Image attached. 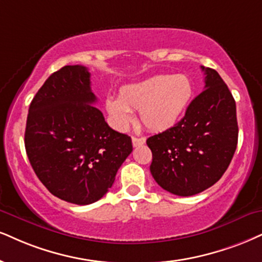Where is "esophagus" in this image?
Segmentation results:
<instances>
[{"label": "esophagus", "mask_w": 262, "mask_h": 262, "mask_svg": "<svg viewBox=\"0 0 262 262\" xmlns=\"http://www.w3.org/2000/svg\"><path fill=\"white\" fill-rule=\"evenodd\" d=\"M144 143H146V138L144 137H132V146L134 147L142 146Z\"/></svg>", "instance_id": "esophagus-1"}]
</instances>
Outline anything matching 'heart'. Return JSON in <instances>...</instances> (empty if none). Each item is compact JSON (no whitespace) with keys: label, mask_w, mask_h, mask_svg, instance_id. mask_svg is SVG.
Segmentation results:
<instances>
[{"label":"heart","mask_w":262,"mask_h":262,"mask_svg":"<svg viewBox=\"0 0 262 262\" xmlns=\"http://www.w3.org/2000/svg\"><path fill=\"white\" fill-rule=\"evenodd\" d=\"M192 95V82L186 75H156L122 86L118 98L108 97L104 106L116 130L125 131L132 121L131 111H138L148 130L164 131L179 121Z\"/></svg>","instance_id":"b5f03b06"}]
</instances>
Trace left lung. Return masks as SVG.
<instances>
[{
  "label": "left lung",
  "mask_w": 262,
  "mask_h": 262,
  "mask_svg": "<svg viewBox=\"0 0 262 262\" xmlns=\"http://www.w3.org/2000/svg\"><path fill=\"white\" fill-rule=\"evenodd\" d=\"M204 91L190 102L175 126L147 140L153 154L150 172L161 188L180 196L215 185L237 148L235 102L219 73L202 67Z\"/></svg>",
  "instance_id": "8db88e82"
}]
</instances>
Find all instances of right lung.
<instances>
[{
	"label": "right lung",
	"instance_id": "add662e5",
	"mask_svg": "<svg viewBox=\"0 0 262 262\" xmlns=\"http://www.w3.org/2000/svg\"><path fill=\"white\" fill-rule=\"evenodd\" d=\"M86 67L53 73L29 106L25 149L43 186L77 205L92 204L113 186L132 151L131 137L109 127L91 91Z\"/></svg>",
	"mask_w": 262,
	"mask_h": 262
}]
</instances>
